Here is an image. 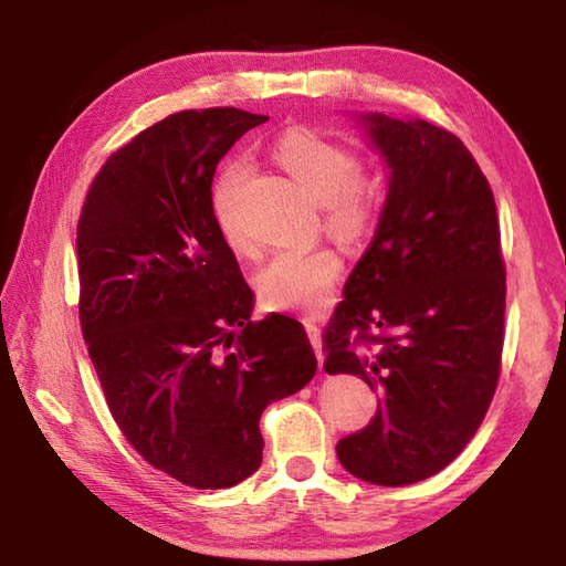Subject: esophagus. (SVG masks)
<instances>
[{
  "instance_id": "esophagus-1",
  "label": "esophagus",
  "mask_w": 566,
  "mask_h": 566,
  "mask_svg": "<svg viewBox=\"0 0 566 566\" xmlns=\"http://www.w3.org/2000/svg\"><path fill=\"white\" fill-rule=\"evenodd\" d=\"M304 327H306V334H310V342H312V347H314V354H317V359L322 361V357H324V354H322V329L314 322H306Z\"/></svg>"
}]
</instances>
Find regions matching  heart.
<instances>
[{
  "label": "heart",
  "instance_id": "obj_1",
  "mask_svg": "<svg viewBox=\"0 0 566 566\" xmlns=\"http://www.w3.org/2000/svg\"><path fill=\"white\" fill-rule=\"evenodd\" d=\"M276 157L324 207L327 229L339 242L357 244L371 232L381 189L375 179L359 175V157L349 147L312 129H294L280 142ZM244 175V165H229L214 189L217 224L234 252L249 249V237L234 214V189ZM342 262L332 249H286L256 276V292L270 310L314 314L332 302Z\"/></svg>",
  "mask_w": 566,
  "mask_h": 566
}]
</instances>
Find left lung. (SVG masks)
<instances>
[{
  "label": "left lung",
  "instance_id": "obj_1",
  "mask_svg": "<svg viewBox=\"0 0 566 566\" xmlns=\"http://www.w3.org/2000/svg\"><path fill=\"white\" fill-rule=\"evenodd\" d=\"M389 171L371 244L324 334V371L357 375L377 415L337 442L361 482L405 486L452 462L490 409L504 344V262L490 181L452 132L354 114Z\"/></svg>",
  "mask_w": 566,
  "mask_h": 566
}]
</instances>
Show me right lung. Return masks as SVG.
I'll return each mask as SVG.
<instances>
[{
    "label": "right lung",
    "instance_id": "obj_1",
    "mask_svg": "<svg viewBox=\"0 0 566 566\" xmlns=\"http://www.w3.org/2000/svg\"><path fill=\"white\" fill-rule=\"evenodd\" d=\"M266 119L189 109L139 132L94 177L76 227L82 334L112 417L195 490L254 474L264 407L317 371L300 322H252L254 294L212 207L219 159Z\"/></svg>",
    "mask_w": 566,
    "mask_h": 566
}]
</instances>
